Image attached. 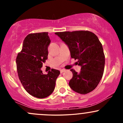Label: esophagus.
<instances>
[{
	"instance_id": "esophagus-1",
	"label": "esophagus",
	"mask_w": 123,
	"mask_h": 123,
	"mask_svg": "<svg viewBox=\"0 0 123 123\" xmlns=\"http://www.w3.org/2000/svg\"><path fill=\"white\" fill-rule=\"evenodd\" d=\"M65 71V69H61V70H60V72H61V73L64 72Z\"/></svg>"
}]
</instances>
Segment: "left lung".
<instances>
[{"mask_svg": "<svg viewBox=\"0 0 123 123\" xmlns=\"http://www.w3.org/2000/svg\"><path fill=\"white\" fill-rule=\"evenodd\" d=\"M68 45L71 58L77 60L81 66L79 73L73 69V77L69 85L74 91L81 94L91 92L102 79L105 67V55L98 37L88 31L56 32Z\"/></svg>", "mask_w": 123, "mask_h": 123, "instance_id": "obj_1", "label": "left lung"}]
</instances>
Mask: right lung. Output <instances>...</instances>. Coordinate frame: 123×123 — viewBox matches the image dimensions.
I'll list each match as a JSON object with an SVG mask.
<instances>
[{"label": "right lung", "instance_id": "add662e5", "mask_svg": "<svg viewBox=\"0 0 123 123\" xmlns=\"http://www.w3.org/2000/svg\"><path fill=\"white\" fill-rule=\"evenodd\" d=\"M50 42L48 32L29 34L25 38L16 59L21 84L29 94L38 98H44L52 94L60 74L58 70L54 69L46 74L41 70L43 63L47 60Z\"/></svg>", "mask_w": 123, "mask_h": 123}]
</instances>
